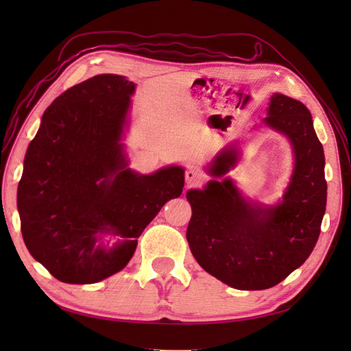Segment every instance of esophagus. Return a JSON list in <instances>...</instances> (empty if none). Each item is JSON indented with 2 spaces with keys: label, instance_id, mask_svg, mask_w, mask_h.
<instances>
[{
  "label": "esophagus",
  "instance_id": "obj_1",
  "mask_svg": "<svg viewBox=\"0 0 351 351\" xmlns=\"http://www.w3.org/2000/svg\"><path fill=\"white\" fill-rule=\"evenodd\" d=\"M205 177L202 173L196 171V169L193 168H189L186 171V184L190 187V186H197L200 184L202 182H204Z\"/></svg>",
  "mask_w": 351,
  "mask_h": 351
}]
</instances>
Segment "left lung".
Returning <instances> with one entry per match:
<instances>
[{"instance_id":"8db88e82","label":"left lung","mask_w":351,"mask_h":351,"mask_svg":"<svg viewBox=\"0 0 351 351\" xmlns=\"http://www.w3.org/2000/svg\"><path fill=\"white\" fill-rule=\"evenodd\" d=\"M267 111L263 124L287 137L294 159L278 204L247 199L224 177L240 161L237 142L208 164L214 178L186 193L192 254L212 277L237 290L271 289L302 267L319 237L326 206L325 155L311 111L282 93L272 95Z\"/></svg>"}]
</instances>
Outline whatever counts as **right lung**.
<instances>
[{"instance_id": "1", "label": "right lung", "mask_w": 351, "mask_h": 351, "mask_svg": "<svg viewBox=\"0 0 351 351\" xmlns=\"http://www.w3.org/2000/svg\"><path fill=\"white\" fill-rule=\"evenodd\" d=\"M136 84L98 74L70 88L42 115L17 187L29 253L67 284L99 282L130 262L137 239L184 187V168L152 174L129 167L123 139ZM117 238L112 247L103 241Z\"/></svg>"}]
</instances>
